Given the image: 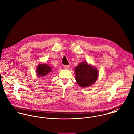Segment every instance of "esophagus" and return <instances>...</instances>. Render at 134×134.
<instances>
[{"label":"esophagus","instance_id":"obj_1","mask_svg":"<svg viewBox=\"0 0 134 134\" xmlns=\"http://www.w3.org/2000/svg\"><path fill=\"white\" fill-rule=\"evenodd\" d=\"M64 68L65 69H68V68H69V65H64Z\"/></svg>","mask_w":134,"mask_h":134}]
</instances>
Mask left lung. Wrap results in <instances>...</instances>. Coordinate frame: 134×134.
Masks as SVG:
<instances>
[{"label":"left lung","instance_id":"obj_1","mask_svg":"<svg viewBox=\"0 0 134 134\" xmlns=\"http://www.w3.org/2000/svg\"><path fill=\"white\" fill-rule=\"evenodd\" d=\"M76 81L82 87L91 86L97 81L99 72L95 67L89 65L87 62L80 63L75 68Z\"/></svg>","mask_w":134,"mask_h":134}]
</instances>
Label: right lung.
<instances>
[{"mask_svg":"<svg viewBox=\"0 0 134 134\" xmlns=\"http://www.w3.org/2000/svg\"><path fill=\"white\" fill-rule=\"evenodd\" d=\"M52 71V67L47 64H39L36 68V75L37 77H45Z\"/></svg>","mask_w":134,"mask_h":134,"instance_id":"obj_1","label":"right lung"}]
</instances>
